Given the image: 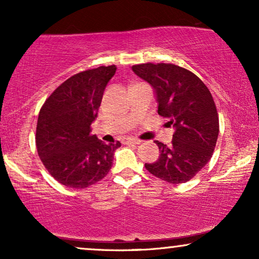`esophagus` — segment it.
I'll return each instance as SVG.
<instances>
[{"instance_id":"obj_1","label":"esophagus","mask_w":259,"mask_h":259,"mask_svg":"<svg viewBox=\"0 0 259 259\" xmlns=\"http://www.w3.org/2000/svg\"><path fill=\"white\" fill-rule=\"evenodd\" d=\"M126 144H136V145H139L143 143V141L139 140V139H134V138H127V139L125 140Z\"/></svg>"}]
</instances>
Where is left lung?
Here are the masks:
<instances>
[{
	"label": "left lung",
	"instance_id": "obj_1",
	"mask_svg": "<svg viewBox=\"0 0 259 259\" xmlns=\"http://www.w3.org/2000/svg\"><path fill=\"white\" fill-rule=\"evenodd\" d=\"M132 70L151 84L158 114L175 128L169 145L154 141L160 155L145 167L167 183L189 182L210 160L218 139L219 119L210 91L192 72L172 63H143Z\"/></svg>",
	"mask_w": 259,
	"mask_h": 259
}]
</instances>
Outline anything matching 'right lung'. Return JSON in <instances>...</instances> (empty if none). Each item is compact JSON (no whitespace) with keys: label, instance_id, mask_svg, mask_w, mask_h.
<instances>
[{"label":"right lung","instance_id":"1","mask_svg":"<svg viewBox=\"0 0 259 259\" xmlns=\"http://www.w3.org/2000/svg\"><path fill=\"white\" fill-rule=\"evenodd\" d=\"M116 67L101 66L70 76L40 109L36 126L38 157L62 185L84 189L105 178L119 141L105 144L91 134L102 95Z\"/></svg>","mask_w":259,"mask_h":259}]
</instances>
